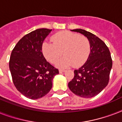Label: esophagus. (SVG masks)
<instances>
[{"label":"esophagus","mask_w":122,"mask_h":122,"mask_svg":"<svg viewBox=\"0 0 122 122\" xmlns=\"http://www.w3.org/2000/svg\"><path fill=\"white\" fill-rule=\"evenodd\" d=\"M59 73H62L65 72V70H61V69H60V70H59Z\"/></svg>","instance_id":"obj_1"}]
</instances>
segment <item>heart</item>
<instances>
[{
  "label": "heart",
  "mask_w": 122,
  "mask_h": 122,
  "mask_svg": "<svg viewBox=\"0 0 122 122\" xmlns=\"http://www.w3.org/2000/svg\"><path fill=\"white\" fill-rule=\"evenodd\" d=\"M52 43L44 42L42 50L50 63L54 64L62 55L65 56L56 63L59 68L73 65L80 66L87 61L91 53V43L87 37L69 31L56 33L51 37Z\"/></svg>",
  "instance_id": "obj_1"
}]
</instances>
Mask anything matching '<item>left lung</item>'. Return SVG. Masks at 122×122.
Masks as SVG:
<instances>
[{"label":"left lung","instance_id":"1","mask_svg":"<svg viewBox=\"0 0 122 122\" xmlns=\"http://www.w3.org/2000/svg\"><path fill=\"white\" fill-rule=\"evenodd\" d=\"M71 31L87 37L91 43V53L85 63L74 71V78L68 83L70 91L84 98L96 96L107 86L112 68L110 50L105 43L91 32L82 29Z\"/></svg>","mask_w":122,"mask_h":122}]
</instances>
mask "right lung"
Returning <instances> with one entry per match:
<instances>
[{
    "mask_svg": "<svg viewBox=\"0 0 122 122\" xmlns=\"http://www.w3.org/2000/svg\"><path fill=\"white\" fill-rule=\"evenodd\" d=\"M52 30L40 28L25 35L12 50L9 69L14 86L28 98L37 99L49 93L52 80L59 73L46 61L42 51L43 42Z\"/></svg>",
    "mask_w": 122,
    "mask_h": 122,
    "instance_id": "1",
    "label": "right lung"
}]
</instances>
